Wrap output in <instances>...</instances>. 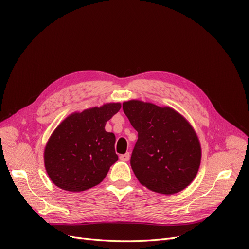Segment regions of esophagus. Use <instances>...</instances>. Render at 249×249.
Instances as JSON below:
<instances>
[{"mask_svg":"<svg viewBox=\"0 0 249 249\" xmlns=\"http://www.w3.org/2000/svg\"><path fill=\"white\" fill-rule=\"evenodd\" d=\"M130 157H131V155H130V153H125V154H124V155H120L119 156V159L122 160V161H129L130 160Z\"/></svg>","mask_w":249,"mask_h":249,"instance_id":"obj_1","label":"esophagus"}]
</instances>
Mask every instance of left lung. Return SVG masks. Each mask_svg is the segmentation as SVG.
Listing matches in <instances>:
<instances>
[{
  "label": "left lung",
  "mask_w": 249,
  "mask_h": 249,
  "mask_svg": "<svg viewBox=\"0 0 249 249\" xmlns=\"http://www.w3.org/2000/svg\"><path fill=\"white\" fill-rule=\"evenodd\" d=\"M123 109L138 133L131 166L139 182L162 194L182 191L198 171L201 150L189 123L169 107L129 101Z\"/></svg>",
  "instance_id": "left-lung-1"
}]
</instances>
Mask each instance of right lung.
Listing matches in <instances>:
<instances>
[{"mask_svg": "<svg viewBox=\"0 0 249 249\" xmlns=\"http://www.w3.org/2000/svg\"><path fill=\"white\" fill-rule=\"evenodd\" d=\"M120 107L119 103H110L73 113L58 125L44 149V165L56 186L80 192L106 178L118 156L115 135L105 131V125Z\"/></svg>", "mask_w": 249, "mask_h": 249, "instance_id": "1", "label": "right lung"}]
</instances>
